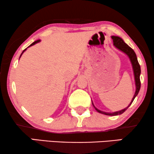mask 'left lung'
Returning <instances> with one entry per match:
<instances>
[{"instance_id":"obj_1","label":"left lung","mask_w":154,"mask_h":154,"mask_svg":"<svg viewBox=\"0 0 154 154\" xmlns=\"http://www.w3.org/2000/svg\"><path fill=\"white\" fill-rule=\"evenodd\" d=\"M112 38L113 40V42H114V45L117 48L118 50H121L122 52H123L124 53H125L128 57H129L130 61H131V63L132 65V67H133V71H134V79H135V85H136V91L135 94L134 95V97L132 98V100L129 106L127 107H126L124 109L119 111V112H115L112 113H109V112H102V111L99 110L98 109H97L93 104L94 107L95 108L97 112L99 113H101V114H105V115L108 116H116L119 115V114H122L125 112V111L129 108V106L131 104V103L133 102V101L135 97L137 96L138 93L140 90V87H141V82H140V75H141V67H140V65L139 64V62H138L137 54H136L135 52L134 51V50L132 48H130V47L127 44H126L125 42H124V40H122V38H119L118 36H112Z\"/></svg>"}]
</instances>
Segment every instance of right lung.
<instances>
[{
	"instance_id": "obj_1",
	"label": "right lung",
	"mask_w": 154,
	"mask_h": 154,
	"mask_svg": "<svg viewBox=\"0 0 154 154\" xmlns=\"http://www.w3.org/2000/svg\"><path fill=\"white\" fill-rule=\"evenodd\" d=\"M40 40H36V41H35L34 42H32V44H31L30 45V46H32V45H35V44H36V43H38V42H40ZM30 46H29V47H30ZM27 50V48H26V49H25L24 50H23V52H22V53H21V54H20V56L21 55H22V54L23 53V52H24L25 51V50Z\"/></svg>"
}]
</instances>
